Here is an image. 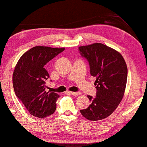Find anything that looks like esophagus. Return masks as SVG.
I'll use <instances>...</instances> for the list:
<instances>
[{
	"label": "esophagus",
	"instance_id": "obj_1",
	"mask_svg": "<svg viewBox=\"0 0 147 147\" xmlns=\"http://www.w3.org/2000/svg\"><path fill=\"white\" fill-rule=\"evenodd\" d=\"M72 95H79L81 94L80 92H70Z\"/></svg>",
	"mask_w": 147,
	"mask_h": 147
}]
</instances>
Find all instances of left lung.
<instances>
[{"label":"left lung","mask_w":147,"mask_h":147,"mask_svg":"<svg viewBox=\"0 0 147 147\" xmlns=\"http://www.w3.org/2000/svg\"><path fill=\"white\" fill-rule=\"evenodd\" d=\"M79 50L89 62L90 75L96 77L97 88L96 97L88 95L90 106L80 112L88 120H102L113 113L124 97L128 75L126 63L119 52L102 43L80 46Z\"/></svg>","instance_id":"1"}]
</instances>
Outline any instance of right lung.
Here are the masks:
<instances>
[{"label":"right lung","mask_w":147,"mask_h":147,"mask_svg":"<svg viewBox=\"0 0 147 147\" xmlns=\"http://www.w3.org/2000/svg\"><path fill=\"white\" fill-rule=\"evenodd\" d=\"M64 50V48L35 46L25 52L15 66L12 76L15 94L34 117H45L56 110L59 95L45 90L50 76L45 65Z\"/></svg>","instance_id":"obj_1"}]
</instances>
